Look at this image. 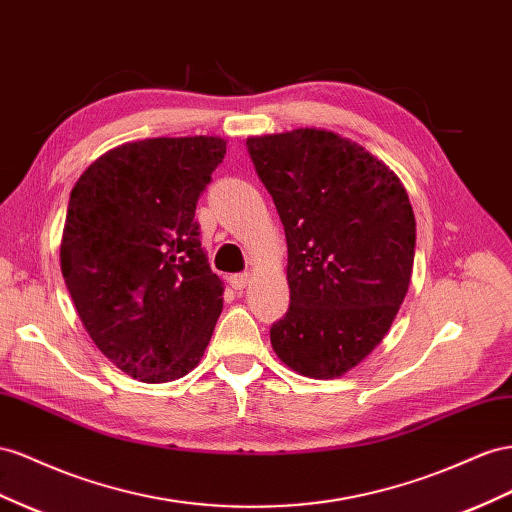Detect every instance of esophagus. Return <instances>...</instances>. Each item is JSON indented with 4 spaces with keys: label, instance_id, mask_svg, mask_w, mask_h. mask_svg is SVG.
Masks as SVG:
<instances>
[{
    "label": "esophagus",
    "instance_id": "1",
    "mask_svg": "<svg viewBox=\"0 0 512 512\" xmlns=\"http://www.w3.org/2000/svg\"><path fill=\"white\" fill-rule=\"evenodd\" d=\"M230 286L234 288V290H239V293H241V290L243 288H247V284H250L252 282V275L250 273H237V275H230Z\"/></svg>",
    "mask_w": 512,
    "mask_h": 512
}]
</instances>
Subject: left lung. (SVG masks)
Wrapping results in <instances>:
<instances>
[{
    "instance_id": "8db88e82",
    "label": "left lung",
    "mask_w": 512,
    "mask_h": 512,
    "mask_svg": "<svg viewBox=\"0 0 512 512\" xmlns=\"http://www.w3.org/2000/svg\"><path fill=\"white\" fill-rule=\"evenodd\" d=\"M282 219L290 306L271 327L280 362L336 379L375 351L405 301L416 217L400 178L327 129L247 137Z\"/></svg>"
}]
</instances>
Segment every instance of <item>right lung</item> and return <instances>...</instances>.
I'll return each mask as SVG.
<instances>
[{"label":"right lung","instance_id":"right-lung-1","mask_svg":"<svg viewBox=\"0 0 512 512\" xmlns=\"http://www.w3.org/2000/svg\"><path fill=\"white\" fill-rule=\"evenodd\" d=\"M226 155L217 135L107 150L68 200L60 267L99 351L129 377L165 383L200 364L224 308L196 204Z\"/></svg>","mask_w":512,"mask_h":512}]
</instances>
